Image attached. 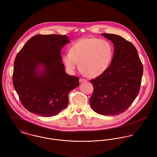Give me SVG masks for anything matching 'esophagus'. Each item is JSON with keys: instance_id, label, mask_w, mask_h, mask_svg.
<instances>
[{"instance_id": "obj_1", "label": "esophagus", "mask_w": 157, "mask_h": 157, "mask_svg": "<svg viewBox=\"0 0 157 157\" xmlns=\"http://www.w3.org/2000/svg\"><path fill=\"white\" fill-rule=\"evenodd\" d=\"M86 80L85 79V78H80L79 79V82L81 83V82H86Z\"/></svg>"}]
</instances>
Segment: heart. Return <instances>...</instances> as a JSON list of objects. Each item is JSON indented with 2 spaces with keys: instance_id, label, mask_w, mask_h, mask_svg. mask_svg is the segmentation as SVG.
Segmentation results:
<instances>
[{
  "instance_id": "obj_1",
  "label": "heart",
  "mask_w": 157,
  "mask_h": 157,
  "mask_svg": "<svg viewBox=\"0 0 157 157\" xmlns=\"http://www.w3.org/2000/svg\"><path fill=\"white\" fill-rule=\"evenodd\" d=\"M113 56L111 43L105 39L85 38L71 46L69 52L63 57L69 72L74 73L78 66L90 77L103 74L109 67Z\"/></svg>"
}]
</instances>
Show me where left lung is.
Returning <instances> with one entry per match:
<instances>
[{
	"instance_id": "1",
	"label": "left lung",
	"mask_w": 157,
	"mask_h": 157,
	"mask_svg": "<svg viewBox=\"0 0 157 157\" xmlns=\"http://www.w3.org/2000/svg\"><path fill=\"white\" fill-rule=\"evenodd\" d=\"M101 34L113 44V56L108 69L90 80L94 91L90 104L99 114L116 115L127 110L137 97L143 67L132 44L116 34Z\"/></svg>"
}]
</instances>
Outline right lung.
<instances>
[{"label": "right lung", "mask_w": 157, "mask_h": 157, "mask_svg": "<svg viewBox=\"0 0 157 157\" xmlns=\"http://www.w3.org/2000/svg\"><path fill=\"white\" fill-rule=\"evenodd\" d=\"M65 35H36L18 52L13 83L23 106L43 117L57 115L67 107L68 94L79 78L65 72L62 48L70 42Z\"/></svg>", "instance_id": "obj_1"}]
</instances>
